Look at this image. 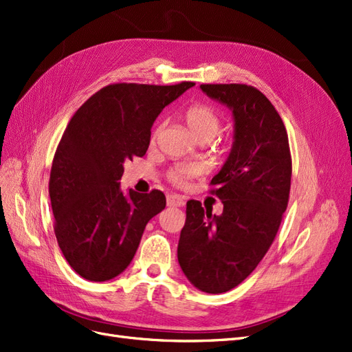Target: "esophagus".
I'll use <instances>...</instances> for the list:
<instances>
[{
	"label": "esophagus",
	"mask_w": 352,
	"mask_h": 352,
	"mask_svg": "<svg viewBox=\"0 0 352 352\" xmlns=\"http://www.w3.org/2000/svg\"><path fill=\"white\" fill-rule=\"evenodd\" d=\"M166 204L169 207H183L186 206V201L181 196H177V194H169L166 197Z\"/></svg>",
	"instance_id": "1"
}]
</instances>
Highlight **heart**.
I'll return each mask as SVG.
<instances>
[{
	"label": "heart",
	"mask_w": 352,
	"mask_h": 352,
	"mask_svg": "<svg viewBox=\"0 0 352 352\" xmlns=\"http://www.w3.org/2000/svg\"><path fill=\"white\" fill-rule=\"evenodd\" d=\"M184 120L190 129L191 135L197 140L200 139H209L212 140L220 127V117L216 113L214 109H212L207 104H192L184 113ZM162 124H156L152 132V140H156V138L161 133ZM196 174V168L192 166H177L171 173H169V178L177 184H186L187 179Z\"/></svg>",
	"instance_id": "heart-1"
}]
</instances>
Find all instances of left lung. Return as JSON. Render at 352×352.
Listing matches in <instances>:
<instances>
[{"label":"left lung","instance_id":"1","mask_svg":"<svg viewBox=\"0 0 352 352\" xmlns=\"http://www.w3.org/2000/svg\"><path fill=\"white\" fill-rule=\"evenodd\" d=\"M200 89L233 117L230 153L212 178L223 213L187 201L177 254L194 287L219 294L248 277L274 241L289 203L292 156L281 117L261 91L242 84Z\"/></svg>","mask_w":352,"mask_h":352}]
</instances>
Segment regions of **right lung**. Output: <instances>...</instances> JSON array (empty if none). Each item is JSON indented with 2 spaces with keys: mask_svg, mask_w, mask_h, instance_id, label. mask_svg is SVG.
Instances as JSON below:
<instances>
[{
  "mask_svg": "<svg viewBox=\"0 0 352 352\" xmlns=\"http://www.w3.org/2000/svg\"><path fill=\"white\" fill-rule=\"evenodd\" d=\"M192 85H107L65 129L49 196L59 248L82 278L107 281L122 274L148 222L165 209L162 191L124 192L119 179L126 161L146 153L156 117Z\"/></svg>",
  "mask_w": 352,
  "mask_h": 352,
  "instance_id": "obj_1",
  "label": "right lung"
}]
</instances>
